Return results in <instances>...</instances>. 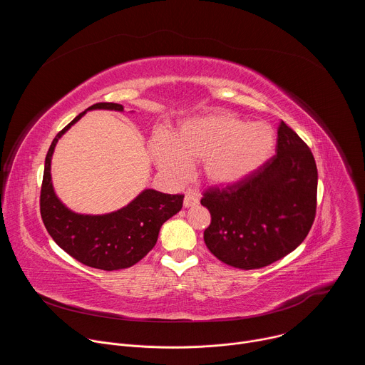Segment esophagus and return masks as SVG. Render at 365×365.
<instances>
[{
  "mask_svg": "<svg viewBox=\"0 0 365 365\" xmlns=\"http://www.w3.org/2000/svg\"><path fill=\"white\" fill-rule=\"evenodd\" d=\"M199 203V199H197V196L195 195V193H186L185 195V199H183V206L185 207H189V206H195V205H197Z\"/></svg>",
  "mask_w": 365,
  "mask_h": 365,
  "instance_id": "esophagus-1",
  "label": "esophagus"
}]
</instances>
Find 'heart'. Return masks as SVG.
Listing matches in <instances>:
<instances>
[{
	"label": "heart",
	"mask_w": 365,
	"mask_h": 365,
	"mask_svg": "<svg viewBox=\"0 0 365 365\" xmlns=\"http://www.w3.org/2000/svg\"><path fill=\"white\" fill-rule=\"evenodd\" d=\"M274 143V130L266 123H245L231 114H210L186 121L175 137L159 131L150 141V154L172 182H182L189 163L200 160L207 183L230 186L262 168Z\"/></svg>",
	"instance_id": "obj_1"
}]
</instances>
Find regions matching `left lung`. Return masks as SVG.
I'll return each instance as SVG.
<instances>
[{
	"mask_svg": "<svg viewBox=\"0 0 365 365\" xmlns=\"http://www.w3.org/2000/svg\"><path fill=\"white\" fill-rule=\"evenodd\" d=\"M277 154L247 179L207 189L205 244L222 263L252 270L283 258L309 234L317 214L318 169L310 148L283 121Z\"/></svg>",
	"mask_w": 365,
	"mask_h": 365,
	"instance_id": "obj_1",
	"label": "left lung"
}]
</instances>
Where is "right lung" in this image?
Wrapping results in <instances>:
<instances>
[{
	"label": "right lung",
	"mask_w": 365,
	"mask_h": 365,
	"mask_svg": "<svg viewBox=\"0 0 365 365\" xmlns=\"http://www.w3.org/2000/svg\"><path fill=\"white\" fill-rule=\"evenodd\" d=\"M91 110L124 111V107L114 102H98L86 111ZM86 111L58 133L50 144L40 192L41 220L50 237L79 263L107 272L128 269L138 263L158 242L162 225L182 210L183 195L144 189L127 206L103 215L76 214L66 207L56 196L51 183V155L59 138Z\"/></svg>",
	"instance_id": "right-lung-1"
}]
</instances>
